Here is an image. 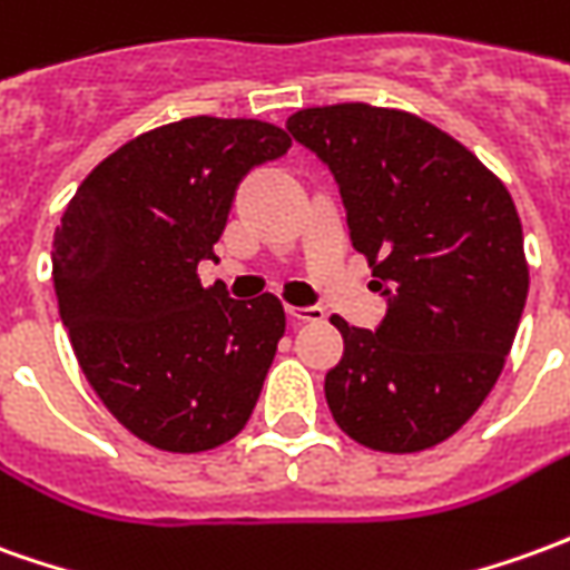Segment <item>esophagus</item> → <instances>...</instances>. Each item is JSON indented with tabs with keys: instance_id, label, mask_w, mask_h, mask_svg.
<instances>
[{
	"instance_id": "1",
	"label": "esophagus",
	"mask_w": 570,
	"mask_h": 570,
	"mask_svg": "<svg viewBox=\"0 0 570 570\" xmlns=\"http://www.w3.org/2000/svg\"><path fill=\"white\" fill-rule=\"evenodd\" d=\"M286 314H289L293 324H317V321H324L326 317L324 308H317V305H289Z\"/></svg>"
}]
</instances>
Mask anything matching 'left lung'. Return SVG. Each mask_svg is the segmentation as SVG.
<instances>
[{
    "label": "left lung",
    "instance_id": "obj_1",
    "mask_svg": "<svg viewBox=\"0 0 570 570\" xmlns=\"http://www.w3.org/2000/svg\"><path fill=\"white\" fill-rule=\"evenodd\" d=\"M286 129L330 166L352 246L389 312L348 326L330 413L370 451L435 448L491 395L515 340L528 262L507 185L425 119L370 105L298 110Z\"/></svg>",
    "mask_w": 570,
    "mask_h": 570
}]
</instances>
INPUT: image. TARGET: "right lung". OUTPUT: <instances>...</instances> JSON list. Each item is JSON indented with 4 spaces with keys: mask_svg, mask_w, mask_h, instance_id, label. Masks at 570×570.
<instances>
[{
    "mask_svg": "<svg viewBox=\"0 0 570 570\" xmlns=\"http://www.w3.org/2000/svg\"><path fill=\"white\" fill-rule=\"evenodd\" d=\"M262 119L188 117L98 163L55 230L61 321L95 395L150 448L213 451L253 416L286 330L281 298L203 286L244 175L289 150Z\"/></svg>",
    "mask_w": 570,
    "mask_h": 570,
    "instance_id": "add662e5",
    "label": "right lung"
}]
</instances>
